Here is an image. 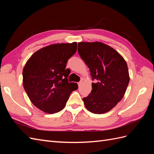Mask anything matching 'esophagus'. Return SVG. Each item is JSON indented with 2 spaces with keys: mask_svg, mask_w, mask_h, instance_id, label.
I'll use <instances>...</instances> for the list:
<instances>
[{
  "mask_svg": "<svg viewBox=\"0 0 154 154\" xmlns=\"http://www.w3.org/2000/svg\"><path fill=\"white\" fill-rule=\"evenodd\" d=\"M82 83H83V82H82V81H80V82H78V86H79V87H80V86L82 85Z\"/></svg>",
  "mask_w": 154,
  "mask_h": 154,
  "instance_id": "1",
  "label": "esophagus"
}]
</instances>
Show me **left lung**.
<instances>
[{"mask_svg": "<svg viewBox=\"0 0 154 154\" xmlns=\"http://www.w3.org/2000/svg\"><path fill=\"white\" fill-rule=\"evenodd\" d=\"M78 51L96 80L91 92L83 98L86 109L94 114L107 112L127 91L130 80L127 62L114 49L100 42H79Z\"/></svg>", "mask_w": 154, "mask_h": 154, "instance_id": "left-lung-1", "label": "left lung"}]
</instances>
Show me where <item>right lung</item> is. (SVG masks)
<instances>
[{"label":"right lung","mask_w":154,"mask_h":154,"mask_svg":"<svg viewBox=\"0 0 154 154\" xmlns=\"http://www.w3.org/2000/svg\"><path fill=\"white\" fill-rule=\"evenodd\" d=\"M77 42L54 44L32 54L23 69V86L36 107L48 114L62 110L71 93L78 88L69 83L68 60L76 53Z\"/></svg>","instance_id":"add662e5"}]
</instances>
